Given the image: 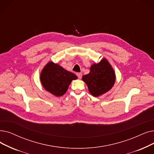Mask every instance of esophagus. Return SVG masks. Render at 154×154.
Segmentation results:
<instances>
[{
  "mask_svg": "<svg viewBox=\"0 0 154 154\" xmlns=\"http://www.w3.org/2000/svg\"><path fill=\"white\" fill-rule=\"evenodd\" d=\"M77 75L79 79L82 78V73H77Z\"/></svg>",
  "mask_w": 154,
  "mask_h": 154,
  "instance_id": "1",
  "label": "esophagus"
}]
</instances>
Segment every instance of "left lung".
Returning a JSON list of instances; mask_svg holds the SVG:
<instances>
[{
  "instance_id": "obj_1",
  "label": "left lung",
  "mask_w": 154,
  "mask_h": 154,
  "mask_svg": "<svg viewBox=\"0 0 154 154\" xmlns=\"http://www.w3.org/2000/svg\"><path fill=\"white\" fill-rule=\"evenodd\" d=\"M82 81L88 85L89 92L98 97L109 91L115 82L114 70L106 58L98 63H94L90 67L88 74L82 76Z\"/></svg>"
}]
</instances>
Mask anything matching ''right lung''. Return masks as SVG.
I'll return each mask as SVG.
<instances>
[{"mask_svg": "<svg viewBox=\"0 0 154 154\" xmlns=\"http://www.w3.org/2000/svg\"><path fill=\"white\" fill-rule=\"evenodd\" d=\"M77 79L74 73L52 62H49L44 66L40 74L43 88L57 97L63 96L68 90L71 82Z\"/></svg>", "mask_w": 154, "mask_h": 154, "instance_id": "1", "label": "right lung"}]
</instances>
